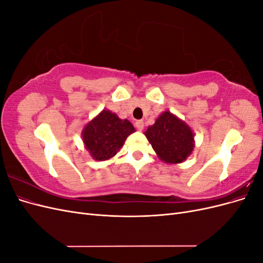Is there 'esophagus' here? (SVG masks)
<instances>
[{
  "label": "esophagus",
  "mask_w": 263,
  "mask_h": 263,
  "mask_svg": "<svg viewBox=\"0 0 263 263\" xmlns=\"http://www.w3.org/2000/svg\"><path fill=\"white\" fill-rule=\"evenodd\" d=\"M135 126H136V128L138 129V130H142L144 129V127H145V123H144V121H137L136 123H135Z\"/></svg>",
  "instance_id": "esophagus-1"
}]
</instances>
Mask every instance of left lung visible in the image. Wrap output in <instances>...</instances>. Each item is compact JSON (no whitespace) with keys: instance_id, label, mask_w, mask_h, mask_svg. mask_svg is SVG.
Listing matches in <instances>:
<instances>
[{"instance_id":"8db88e82","label":"left lung","mask_w":263,"mask_h":263,"mask_svg":"<svg viewBox=\"0 0 263 263\" xmlns=\"http://www.w3.org/2000/svg\"><path fill=\"white\" fill-rule=\"evenodd\" d=\"M144 134L158 158L165 163L185 161L194 150L193 130L169 110L159 115L155 124L149 126Z\"/></svg>"}]
</instances>
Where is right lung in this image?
Here are the masks:
<instances>
[{
  "label": "right lung",
  "instance_id": "obj_1",
  "mask_svg": "<svg viewBox=\"0 0 263 263\" xmlns=\"http://www.w3.org/2000/svg\"><path fill=\"white\" fill-rule=\"evenodd\" d=\"M135 132L128 119H121L105 108L84 126L81 136L94 160L105 161L121 150L127 137Z\"/></svg>",
  "mask_w": 263,
  "mask_h": 263
}]
</instances>
